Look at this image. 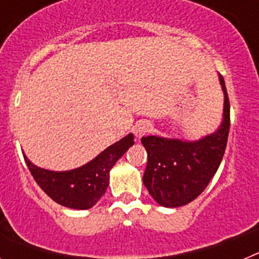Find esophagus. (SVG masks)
<instances>
[{"label":"esophagus","instance_id":"obj_1","mask_svg":"<svg viewBox=\"0 0 259 259\" xmlns=\"http://www.w3.org/2000/svg\"><path fill=\"white\" fill-rule=\"evenodd\" d=\"M150 128H152V124L149 122H146V120H141V122L136 123L134 127V134L136 139H141L144 135H146V132L150 131Z\"/></svg>","mask_w":259,"mask_h":259}]
</instances>
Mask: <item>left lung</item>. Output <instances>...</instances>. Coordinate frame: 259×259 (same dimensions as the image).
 Instances as JSON below:
<instances>
[{"label": "left lung", "mask_w": 259, "mask_h": 259, "mask_svg": "<svg viewBox=\"0 0 259 259\" xmlns=\"http://www.w3.org/2000/svg\"><path fill=\"white\" fill-rule=\"evenodd\" d=\"M222 122L212 134L198 140L170 139L157 135L141 139L148 153L144 185L158 205L180 207L197 198L218 170L230 131V101L224 79Z\"/></svg>", "instance_id": "8db88e82"}]
</instances>
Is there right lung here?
Listing matches in <instances>:
<instances>
[{"label": "right lung", "instance_id": "right-lung-1", "mask_svg": "<svg viewBox=\"0 0 259 259\" xmlns=\"http://www.w3.org/2000/svg\"><path fill=\"white\" fill-rule=\"evenodd\" d=\"M134 144V135L128 134L88 163L66 171L41 168L23 155L33 179L53 201L70 209L87 210L104 196L109 187L110 170Z\"/></svg>", "mask_w": 259, "mask_h": 259}]
</instances>
